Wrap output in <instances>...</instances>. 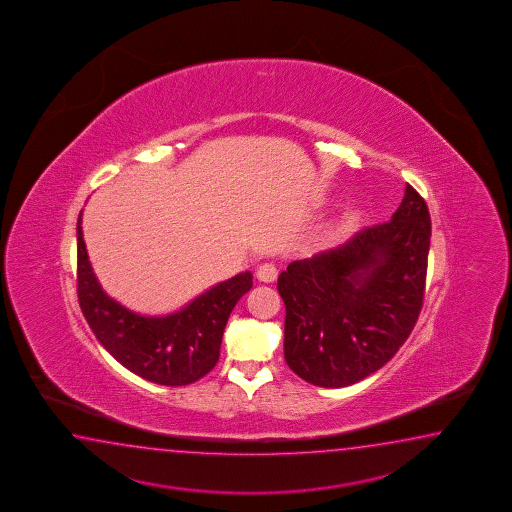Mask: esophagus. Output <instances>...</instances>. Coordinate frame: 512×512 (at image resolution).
Segmentation results:
<instances>
[{"label":"esophagus","instance_id":"esophagus-1","mask_svg":"<svg viewBox=\"0 0 512 512\" xmlns=\"http://www.w3.org/2000/svg\"><path fill=\"white\" fill-rule=\"evenodd\" d=\"M256 278L263 283H272L278 278V267L274 263H261L256 271Z\"/></svg>","mask_w":512,"mask_h":512}]
</instances>
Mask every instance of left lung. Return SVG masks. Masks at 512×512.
Returning <instances> with one entry per match:
<instances>
[{"mask_svg": "<svg viewBox=\"0 0 512 512\" xmlns=\"http://www.w3.org/2000/svg\"><path fill=\"white\" fill-rule=\"evenodd\" d=\"M431 216L411 185L392 218L278 278L285 361L318 387H347L381 369L409 338L423 305Z\"/></svg>", "mask_w": 512, "mask_h": 512, "instance_id": "1", "label": "left lung"}]
</instances>
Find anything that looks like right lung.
Returning <instances> with one entry per match:
<instances>
[{
  "label": "right lung",
  "instance_id": "obj_1",
  "mask_svg": "<svg viewBox=\"0 0 512 512\" xmlns=\"http://www.w3.org/2000/svg\"><path fill=\"white\" fill-rule=\"evenodd\" d=\"M78 301L101 345L125 369L169 387L189 385L214 369L234 305L251 291V272L221 281L181 311L141 316L112 300L92 272L78 216Z\"/></svg>",
  "mask_w": 512,
  "mask_h": 512
}]
</instances>
